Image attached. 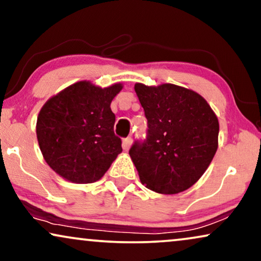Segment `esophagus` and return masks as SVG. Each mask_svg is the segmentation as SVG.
<instances>
[{
	"mask_svg": "<svg viewBox=\"0 0 261 261\" xmlns=\"http://www.w3.org/2000/svg\"><path fill=\"white\" fill-rule=\"evenodd\" d=\"M132 142H133V139H132L130 137L123 139V141H122V147H123L124 151H128V149H129Z\"/></svg>",
	"mask_w": 261,
	"mask_h": 261,
	"instance_id": "34e87169",
	"label": "esophagus"
}]
</instances>
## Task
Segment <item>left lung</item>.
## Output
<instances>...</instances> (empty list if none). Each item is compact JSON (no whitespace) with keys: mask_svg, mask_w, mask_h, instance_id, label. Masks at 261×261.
<instances>
[{"mask_svg":"<svg viewBox=\"0 0 261 261\" xmlns=\"http://www.w3.org/2000/svg\"><path fill=\"white\" fill-rule=\"evenodd\" d=\"M147 119V137L135 141L129 155L141 183L158 194H178L192 187L219 146V120L197 92L174 84H135Z\"/></svg>","mask_w":261,"mask_h":261,"instance_id":"8db88e82","label":"left lung"}]
</instances>
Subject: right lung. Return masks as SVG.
Returning <instances> with one entry per match:
<instances>
[{
  "mask_svg": "<svg viewBox=\"0 0 261 261\" xmlns=\"http://www.w3.org/2000/svg\"><path fill=\"white\" fill-rule=\"evenodd\" d=\"M121 89V83L102 89L82 81L42 106L37 120L39 147L60 177L77 184L94 183L122 152L110 109Z\"/></svg>",
  "mask_w": 261,
  "mask_h": 261,
  "instance_id": "1",
  "label": "right lung"
}]
</instances>
